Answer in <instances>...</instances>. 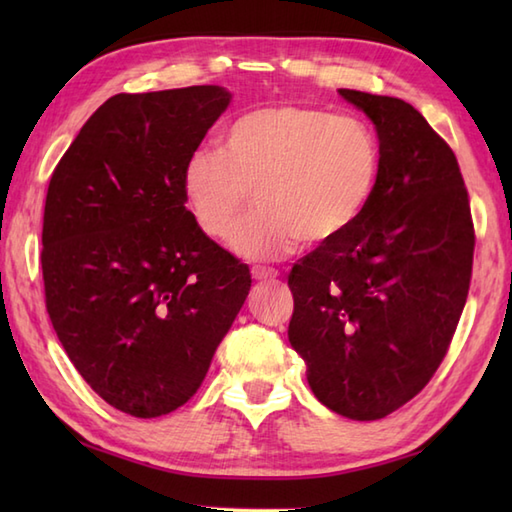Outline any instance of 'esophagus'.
I'll return each instance as SVG.
<instances>
[{"label":"esophagus","instance_id":"34e87169","mask_svg":"<svg viewBox=\"0 0 512 512\" xmlns=\"http://www.w3.org/2000/svg\"><path fill=\"white\" fill-rule=\"evenodd\" d=\"M250 275H253V279H257V281H273L279 277L275 268H264V266H255L253 270H250Z\"/></svg>","mask_w":512,"mask_h":512}]
</instances>
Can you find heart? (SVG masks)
<instances>
[{"instance_id": "1", "label": "heart", "mask_w": 512, "mask_h": 512, "mask_svg": "<svg viewBox=\"0 0 512 512\" xmlns=\"http://www.w3.org/2000/svg\"><path fill=\"white\" fill-rule=\"evenodd\" d=\"M378 169L376 136L361 118L264 105L224 127L220 154L193 151L180 187L193 222L215 239L233 231L253 193L259 211L228 246L248 262H273L297 242L341 237L372 200Z\"/></svg>"}]
</instances>
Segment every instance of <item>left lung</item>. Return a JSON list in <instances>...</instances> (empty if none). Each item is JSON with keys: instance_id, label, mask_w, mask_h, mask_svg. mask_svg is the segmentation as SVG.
<instances>
[{"instance_id": "8db88e82", "label": "left lung", "mask_w": 512, "mask_h": 512, "mask_svg": "<svg viewBox=\"0 0 512 512\" xmlns=\"http://www.w3.org/2000/svg\"><path fill=\"white\" fill-rule=\"evenodd\" d=\"M374 123L380 169L347 231L288 275V341L312 394L352 420H380L436 374L469 295L473 222L451 147L416 107L339 90Z\"/></svg>"}]
</instances>
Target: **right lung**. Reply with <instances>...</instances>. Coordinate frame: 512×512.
Wrapping results in <instances>:
<instances>
[{
	"instance_id": "1",
	"label": "right lung",
	"mask_w": 512,
	"mask_h": 512,
	"mask_svg": "<svg viewBox=\"0 0 512 512\" xmlns=\"http://www.w3.org/2000/svg\"><path fill=\"white\" fill-rule=\"evenodd\" d=\"M220 85L116 94L50 178L41 268L65 354L134 418L182 407L250 290L184 204V160L231 105Z\"/></svg>"
}]
</instances>
